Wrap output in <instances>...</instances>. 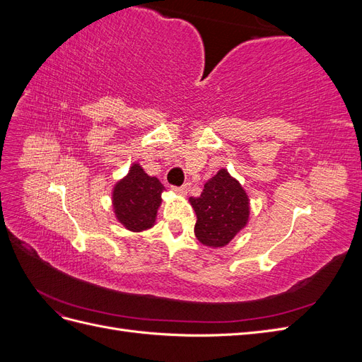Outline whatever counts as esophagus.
<instances>
[{
    "mask_svg": "<svg viewBox=\"0 0 362 362\" xmlns=\"http://www.w3.org/2000/svg\"><path fill=\"white\" fill-rule=\"evenodd\" d=\"M172 190L177 193V194H180V196H185V194H187V184L181 185V187H172Z\"/></svg>",
    "mask_w": 362,
    "mask_h": 362,
    "instance_id": "esophagus-1",
    "label": "esophagus"
}]
</instances>
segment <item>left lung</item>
<instances>
[{"mask_svg": "<svg viewBox=\"0 0 362 362\" xmlns=\"http://www.w3.org/2000/svg\"><path fill=\"white\" fill-rule=\"evenodd\" d=\"M189 201L198 218L194 235L204 246H226L249 222V196L226 169L205 182L201 196Z\"/></svg>", "mask_w": 362, "mask_h": 362, "instance_id": "obj_1", "label": "left lung"}]
</instances>
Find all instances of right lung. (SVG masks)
Returning a JSON list of instances; mask_svg holds the SVG:
<instances>
[{
  "instance_id": "1",
  "label": "right lung",
  "mask_w": 362,
  "mask_h": 362,
  "mask_svg": "<svg viewBox=\"0 0 362 362\" xmlns=\"http://www.w3.org/2000/svg\"><path fill=\"white\" fill-rule=\"evenodd\" d=\"M164 187L156 177H149L139 163L119 180L112 192L115 216L128 231L141 233L156 225Z\"/></svg>"
}]
</instances>
